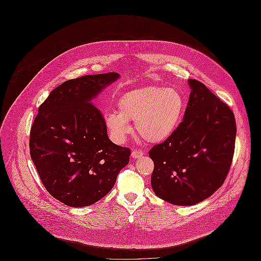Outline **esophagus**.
<instances>
[{
    "label": "esophagus",
    "instance_id": "34e87169",
    "mask_svg": "<svg viewBox=\"0 0 261 261\" xmlns=\"http://www.w3.org/2000/svg\"><path fill=\"white\" fill-rule=\"evenodd\" d=\"M143 154H144V152L142 150H137V149L136 150H133L132 153H131L133 159H140V158L143 156Z\"/></svg>",
    "mask_w": 261,
    "mask_h": 261
}]
</instances>
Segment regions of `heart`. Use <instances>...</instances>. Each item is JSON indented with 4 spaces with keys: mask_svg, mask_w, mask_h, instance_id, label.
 I'll list each match as a JSON object with an SVG mask.
<instances>
[{
    "mask_svg": "<svg viewBox=\"0 0 261 261\" xmlns=\"http://www.w3.org/2000/svg\"><path fill=\"white\" fill-rule=\"evenodd\" d=\"M117 111L106 114V124L113 141L123 142L132 130L130 120L144 140L161 143L172 136L181 122L185 98L173 87L149 86L125 93Z\"/></svg>",
    "mask_w": 261,
    "mask_h": 261,
    "instance_id": "heart-1",
    "label": "heart"
}]
</instances>
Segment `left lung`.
Instances as JSON below:
<instances>
[{"label": "left lung", "instance_id": "obj_1", "mask_svg": "<svg viewBox=\"0 0 261 261\" xmlns=\"http://www.w3.org/2000/svg\"><path fill=\"white\" fill-rule=\"evenodd\" d=\"M185 116L173 135L149 150L155 195L175 205H193L222 186L235 150L236 120L204 84L189 79Z\"/></svg>", "mask_w": 261, "mask_h": 261}]
</instances>
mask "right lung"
<instances>
[{"label":"right lung","instance_id":"right-lung-1","mask_svg":"<svg viewBox=\"0 0 261 261\" xmlns=\"http://www.w3.org/2000/svg\"><path fill=\"white\" fill-rule=\"evenodd\" d=\"M119 77L110 72L67 80L38 110L30 155L46 190L68 206L84 207L102 199L129 162L131 150L109 139L105 118L92 103Z\"/></svg>","mask_w":261,"mask_h":261}]
</instances>
